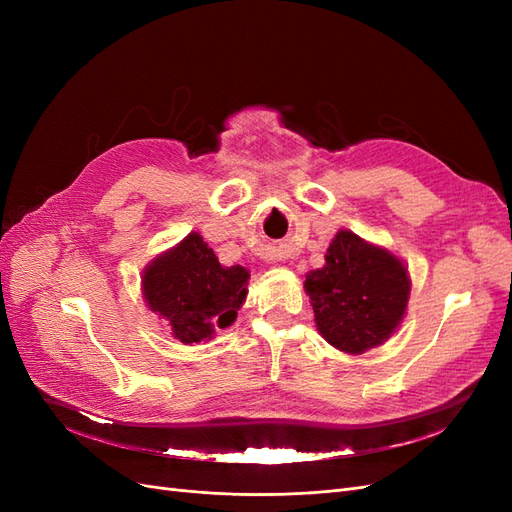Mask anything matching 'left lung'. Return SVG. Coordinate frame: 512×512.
I'll return each mask as SVG.
<instances>
[{
  "label": "left lung",
  "mask_w": 512,
  "mask_h": 512,
  "mask_svg": "<svg viewBox=\"0 0 512 512\" xmlns=\"http://www.w3.org/2000/svg\"><path fill=\"white\" fill-rule=\"evenodd\" d=\"M324 267L305 275L320 335L348 354H363L389 339L404 320L408 267L384 247L339 230Z\"/></svg>",
  "instance_id": "obj_1"
}]
</instances>
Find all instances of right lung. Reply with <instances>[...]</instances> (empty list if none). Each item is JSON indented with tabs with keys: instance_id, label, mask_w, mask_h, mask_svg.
I'll return each instance as SVG.
<instances>
[{
	"instance_id": "add662e5",
	"label": "right lung",
	"mask_w": 512,
	"mask_h": 512,
	"mask_svg": "<svg viewBox=\"0 0 512 512\" xmlns=\"http://www.w3.org/2000/svg\"><path fill=\"white\" fill-rule=\"evenodd\" d=\"M250 271L222 267L198 232L153 258L143 271V297L151 312L168 320L181 344L211 339L237 318L247 297Z\"/></svg>"
}]
</instances>
